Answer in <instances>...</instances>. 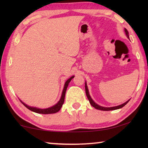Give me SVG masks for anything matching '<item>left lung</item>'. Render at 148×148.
Returning a JSON list of instances; mask_svg holds the SVG:
<instances>
[{
  "label": "left lung",
  "instance_id": "8db88e82",
  "mask_svg": "<svg viewBox=\"0 0 148 148\" xmlns=\"http://www.w3.org/2000/svg\"><path fill=\"white\" fill-rule=\"evenodd\" d=\"M125 34L127 35V37L129 39V32L126 29H125ZM86 86H85V88H86V95H87V99H88L89 101L90 102V104L92 106H93L95 108H96L97 110H103V111H110V110H117V109H119V108H121L123 107L125 105H126L127 103H128V102L130 101H127V102H125V103L122 104L121 105H119V106H114V107H103V106H99L97 104L95 103V102L92 101V99H91V97H90L89 93V91H88V88H87V83L86 82Z\"/></svg>",
  "mask_w": 148,
  "mask_h": 148
}]
</instances>
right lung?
<instances>
[{"label":"right lung","instance_id":"add662e5","mask_svg":"<svg viewBox=\"0 0 148 148\" xmlns=\"http://www.w3.org/2000/svg\"><path fill=\"white\" fill-rule=\"evenodd\" d=\"M74 76H72L71 77H70L69 79H67L66 82L64 84V89L62 90V92L61 95V97L59 102L57 103L54 105V106L48 108H46V109H40V108H38L36 107H32V106H29L28 105H27L26 104H25L24 102H22L21 101V102L27 108H28L29 110H31L32 112H34L35 113H38V114H55L57 113V112H59L60 110H61V107L62 106V104L64 103V97H65V93H66V91L67 89V87L69 86V84L70 83V82L71 81L72 78H74Z\"/></svg>","mask_w":148,"mask_h":148}]
</instances>
